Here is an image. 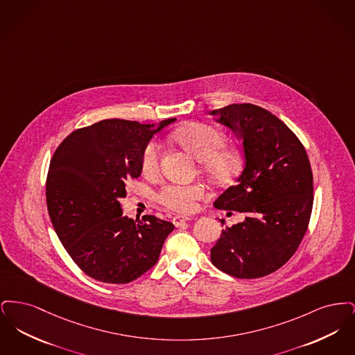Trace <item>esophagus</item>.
<instances>
[{"label":"esophagus","instance_id":"34e87169","mask_svg":"<svg viewBox=\"0 0 355 355\" xmlns=\"http://www.w3.org/2000/svg\"><path fill=\"white\" fill-rule=\"evenodd\" d=\"M187 220H190V217H186V216H175L174 218H173V223H174V226H181L182 223H185Z\"/></svg>","mask_w":355,"mask_h":355}]
</instances>
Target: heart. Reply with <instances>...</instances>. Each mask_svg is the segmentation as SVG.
I'll use <instances>...</instances> for the list:
<instances>
[{"mask_svg":"<svg viewBox=\"0 0 355 355\" xmlns=\"http://www.w3.org/2000/svg\"><path fill=\"white\" fill-rule=\"evenodd\" d=\"M173 139L201 161L202 168L213 180L227 182L236 174L241 165L238 153L223 150L225 137L217 129L191 123L173 135ZM161 158V145L150 141L142 153L141 164L145 173H154L158 169ZM207 196L203 184H168L155 193V201L178 213H190L196 210L197 202Z\"/></svg>","mask_w":355,"mask_h":355,"instance_id":"b5f03b06","label":"heart"}]
</instances>
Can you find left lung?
Returning a JSON list of instances; mask_svg holds the SVG:
<instances>
[{"label": "left lung", "instance_id": "left-lung-1", "mask_svg": "<svg viewBox=\"0 0 355 355\" xmlns=\"http://www.w3.org/2000/svg\"><path fill=\"white\" fill-rule=\"evenodd\" d=\"M209 114L239 137L243 153L236 185L214 206L227 214L245 213V220L222 230L210 259L236 278L265 277L286 263L307 230L313 209L309 157L298 137L263 107L233 103Z\"/></svg>", "mask_w": 355, "mask_h": 355}]
</instances>
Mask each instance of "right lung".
<instances>
[{
    "label": "right lung",
    "instance_id": "obj_1",
    "mask_svg": "<svg viewBox=\"0 0 355 355\" xmlns=\"http://www.w3.org/2000/svg\"><path fill=\"white\" fill-rule=\"evenodd\" d=\"M175 119L154 125L103 119L74 130L53 154L46 203L53 227L71 259L89 277L129 284L157 263L168 220L122 214L125 182L142 171V153L153 135Z\"/></svg>",
    "mask_w": 355,
    "mask_h": 355
}]
</instances>
